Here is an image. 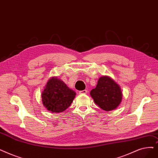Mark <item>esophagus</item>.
<instances>
[{
	"label": "esophagus",
	"instance_id": "esophagus-1",
	"mask_svg": "<svg viewBox=\"0 0 158 158\" xmlns=\"http://www.w3.org/2000/svg\"><path fill=\"white\" fill-rule=\"evenodd\" d=\"M88 92V90H81V91H79V94H86V93Z\"/></svg>",
	"mask_w": 158,
	"mask_h": 158
}]
</instances>
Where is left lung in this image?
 <instances>
[{
    "mask_svg": "<svg viewBox=\"0 0 158 158\" xmlns=\"http://www.w3.org/2000/svg\"><path fill=\"white\" fill-rule=\"evenodd\" d=\"M96 105L105 111L117 108L121 101L122 93L119 86L108 76L101 77L98 85L90 92Z\"/></svg>",
    "mask_w": 158,
    "mask_h": 158,
    "instance_id": "8db88e82",
    "label": "left lung"
}]
</instances>
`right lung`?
Here are the masks:
<instances>
[{
  "label": "right lung",
  "mask_w": 158,
  "mask_h": 158,
  "mask_svg": "<svg viewBox=\"0 0 158 158\" xmlns=\"http://www.w3.org/2000/svg\"><path fill=\"white\" fill-rule=\"evenodd\" d=\"M75 92L68 88L63 81L52 77L42 93V101L48 111L59 113L70 106Z\"/></svg>",
  "instance_id": "1"
}]
</instances>
